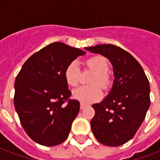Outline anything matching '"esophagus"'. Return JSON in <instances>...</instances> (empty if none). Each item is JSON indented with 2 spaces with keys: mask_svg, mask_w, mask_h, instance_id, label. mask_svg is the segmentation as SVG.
Returning <instances> with one entry per match:
<instances>
[{
  "mask_svg": "<svg viewBox=\"0 0 160 160\" xmlns=\"http://www.w3.org/2000/svg\"><path fill=\"white\" fill-rule=\"evenodd\" d=\"M86 106H87V105L84 104V103H80V108H81V109H83Z\"/></svg>",
  "mask_w": 160,
  "mask_h": 160,
  "instance_id": "34e87169",
  "label": "esophagus"
}]
</instances>
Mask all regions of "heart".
I'll return each instance as SVG.
<instances>
[{
  "label": "heart",
  "mask_w": 160,
  "mask_h": 160,
  "mask_svg": "<svg viewBox=\"0 0 160 160\" xmlns=\"http://www.w3.org/2000/svg\"><path fill=\"white\" fill-rule=\"evenodd\" d=\"M85 69L94 72L89 79L91 85L82 86L73 91V96L82 102L98 101L102 96V90H107L112 85V76L108 72L109 64L107 59L101 55L92 56L85 60ZM65 79L69 86H78L81 78V71L76 61L69 63L65 69Z\"/></svg>",
  "instance_id": "1"
}]
</instances>
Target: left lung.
I'll list each match as a JSON object with an SVG mask.
<instances>
[{
	"label": "left lung",
	"mask_w": 160,
	"mask_h": 160,
	"mask_svg": "<svg viewBox=\"0 0 160 160\" xmlns=\"http://www.w3.org/2000/svg\"><path fill=\"white\" fill-rule=\"evenodd\" d=\"M107 57L113 66V86L104 101L94 104L90 124L101 144L118 147L136 135L150 106L149 81L142 66L129 53L112 44L86 48Z\"/></svg>",
	"instance_id": "left-lung-1"
}]
</instances>
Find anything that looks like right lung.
<instances>
[{
  "label": "right lung",
  "instance_id": "add662e5",
  "mask_svg": "<svg viewBox=\"0 0 160 160\" xmlns=\"http://www.w3.org/2000/svg\"><path fill=\"white\" fill-rule=\"evenodd\" d=\"M83 54L65 43H51L31 55L16 77L15 109L25 132L38 144L59 145L68 137L80 104L71 99L64 72Z\"/></svg>",
  "mask_w": 160,
  "mask_h": 160
}]
</instances>
